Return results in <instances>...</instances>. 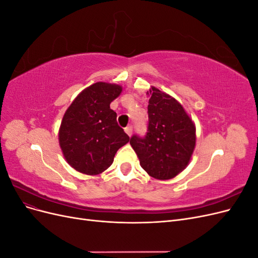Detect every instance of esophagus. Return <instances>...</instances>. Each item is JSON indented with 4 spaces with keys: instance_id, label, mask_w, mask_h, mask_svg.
I'll return each mask as SVG.
<instances>
[{
    "instance_id": "1",
    "label": "esophagus",
    "mask_w": 258,
    "mask_h": 258,
    "mask_svg": "<svg viewBox=\"0 0 258 258\" xmlns=\"http://www.w3.org/2000/svg\"><path fill=\"white\" fill-rule=\"evenodd\" d=\"M124 132H126V134L129 137H131V135H132V126H128V127L124 128Z\"/></svg>"
}]
</instances>
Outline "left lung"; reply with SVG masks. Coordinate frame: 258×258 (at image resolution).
Returning <instances> with one entry per match:
<instances>
[{"mask_svg": "<svg viewBox=\"0 0 258 258\" xmlns=\"http://www.w3.org/2000/svg\"><path fill=\"white\" fill-rule=\"evenodd\" d=\"M148 97L147 132L144 137L132 136L130 144L148 174L169 179L189 162L196 144V129L175 99L155 87Z\"/></svg>", "mask_w": 258, "mask_h": 258, "instance_id": "obj_1", "label": "left lung"}]
</instances>
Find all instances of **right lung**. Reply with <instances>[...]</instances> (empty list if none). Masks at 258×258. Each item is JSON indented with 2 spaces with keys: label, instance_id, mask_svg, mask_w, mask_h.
Returning <instances> with one entry per match:
<instances>
[{
  "label": "right lung",
  "instance_id": "obj_1",
  "mask_svg": "<svg viewBox=\"0 0 258 258\" xmlns=\"http://www.w3.org/2000/svg\"><path fill=\"white\" fill-rule=\"evenodd\" d=\"M118 85L99 82L82 91L67 110L59 143L67 161L88 175L103 172L116 152L129 142L110 104L120 95Z\"/></svg>",
  "mask_w": 258,
  "mask_h": 258
}]
</instances>
